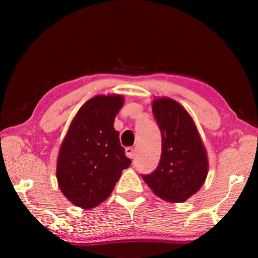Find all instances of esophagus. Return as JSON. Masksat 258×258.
Masks as SVG:
<instances>
[{
  "label": "esophagus",
  "instance_id": "obj_1",
  "mask_svg": "<svg viewBox=\"0 0 258 258\" xmlns=\"http://www.w3.org/2000/svg\"><path fill=\"white\" fill-rule=\"evenodd\" d=\"M125 154H126V156L128 157V158L133 159L135 157V150L133 149V148L128 147V148H126V149H125Z\"/></svg>",
  "mask_w": 258,
  "mask_h": 258
}]
</instances>
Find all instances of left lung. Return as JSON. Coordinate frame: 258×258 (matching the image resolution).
<instances>
[{
  "mask_svg": "<svg viewBox=\"0 0 258 258\" xmlns=\"http://www.w3.org/2000/svg\"><path fill=\"white\" fill-rule=\"evenodd\" d=\"M152 113L161 133V157L156 171L142 177L159 198L183 203L206 181V149L192 117L175 100L155 99Z\"/></svg>",
  "mask_w": 258,
  "mask_h": 258,
  "instance_id": "8db88e82",
  "label": "left lung"
}]
</instances>
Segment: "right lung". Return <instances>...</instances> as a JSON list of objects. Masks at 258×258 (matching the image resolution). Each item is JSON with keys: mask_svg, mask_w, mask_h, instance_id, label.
<instances>
[{"mask_svg": "<svg viewBox=\"0 0 258 258\" xmlns=\"http://www.w3.org/2000/svg\"><path fill=\"white\" fill-rule=\"evenodd\" d=\"M124 97L95 95L74 117L61 143L56 180L64 197L77 207L91 209L104 202L131 165L113 121Z\"/></svg>", "mask_w": 258, "mask_h": 258, "instance_id": "add662e5", "label": "right lung"}]
</instances>
